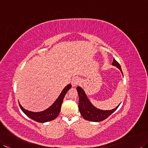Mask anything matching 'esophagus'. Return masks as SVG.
<instances>
[{
    "mask_svg": "<svg viewBox=\"0 0 148 148\" xmlns=\"http://www.w3.org/2000/svg\"><path fill=\"white\" fill-rule=\"evenodd\" d=\"M80 84V78L78 77H75L73 78V80L71 81V84L73 86H76L78 84Z\"/></svg>",
    "mask_w": 148,
    "mask_h": 148,
    "instance_id": "1",
    "label": "esophagus"
}]
</instances>
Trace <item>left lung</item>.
I'll use <instances>...</instances> for the list:
<instances>
[{
  "label": "left lung",
  "mask_w": 148,
  "mask_h": 148,
  "mask_svg": "<svg viewBox=\"0 0 148 148\" xmlns=\"http://www.w3.org/2000/svg\"><path fill=\"white\" fill-rule=\"evenodd\" d=\"M112 65L116 66L121 70L122 73L121 66L117 61L114 59L112 62ZM77 90L79 97V103L78 109L82 116L84 119L92 122H100L105 120L108 117L114 112L117 110L119 105L115 109L110 110H103L97 109L93 106L91 102H90L88 97H86L85 93L80 86H77Z\"/></svg>",
  "instance_id": "1"
}]
</instances>
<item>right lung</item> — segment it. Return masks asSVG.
Masks as SVG:
<instances>
[{
	"label": "right lung",
	"instance_id": "right-lung-1",
	"mask_svg": "<svg viewBox=\"0 0 148 148\" xmlns=\"http://www.w3.org/2000/svg\"><path fill=\"white\" fill-rule=\"evenodd\" d=\"M71 87V84H68L64 88L63 90L62 93H60L59 97L56 100V101L54 102L52 105L50 106L48 109L43 110L42 112H31L27 110L20 105L19 102L20 108L22 110L23 112L26 115L27 117L31 118V119L34 120L41 123H44V122L51 121L56 119L61 110V107L63 103V100L64 96H65L66 92L69 90Z\"/></svg>",
	"mask_w": 148,
	"mask_h": 148
}]
</instances>
